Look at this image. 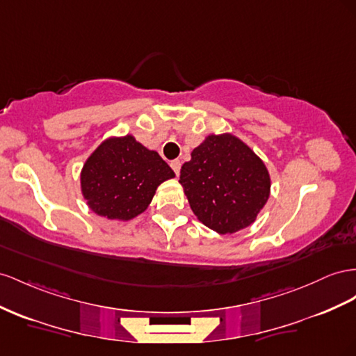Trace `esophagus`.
I'll return each instance as SVG.
<instances>
[{
  "label": "esophagus",
  "instance_id": "34e87169",
  "mask_svg": "<svg viewBox=\"0 0 356 356\" xmlns=\"http://www.w3.org/2000/svg\"><path fill=\"white\" fill-rule=\"evenodd\" d=\"M170 168L174 169V172L177 175H179V169H181V161L179 160H172L170 161Z\"/></svg>",
  "mask_w": 356,
  "mask_h": 356
}]
</instances>
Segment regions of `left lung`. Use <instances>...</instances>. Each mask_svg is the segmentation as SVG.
<instances>
[{
	"mask_svg": "<svg viewBox=\"0 0 356 356\" xmlns=\"http://www.w3.org/2000/svg\"><path fill=\"white\" fill-rule=\"evenodd\" d=\"M190 208L218 234L252 225L270 197L264 161L232 134H211L191 152L179 172Z\"/></svg>",
	"mask_w": 356,
	"mask_h": 356,
	"instance_id": "1",
	"label": "left lung"
}]
</instances>
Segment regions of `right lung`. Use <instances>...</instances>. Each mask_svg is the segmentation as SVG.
<instances>
[{"mask_svg": "<svg viewBox=\"0 0 356 356\" xmlns=\"http://www.w3.org/2000/svg\"><path fill=\"white\" fill-rule=\"evenodd\" d=\"M174 177L156 151L127 134L104 140L92 152L83 165L81 187L95 214L130 220L148 208L163 181Z\"/></svg>", "mask_w": 356, "mask_h": 356, "instance_id": "right-lung-1", "label": "right lung"}]
</instances>
